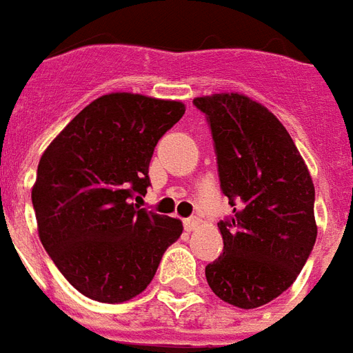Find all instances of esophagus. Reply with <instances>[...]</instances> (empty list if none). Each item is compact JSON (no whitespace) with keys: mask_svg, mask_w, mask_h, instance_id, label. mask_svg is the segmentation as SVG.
I'll return each instance as SVG.
<instances>
[{"mask_svg":"<svg viewBox=\"0 0 353 353\" xmlns=\"http://www.w3.org/2000/svg\"><path fill=\"white\" fill-rule=\"evenodd\" d=\"M200 223H202V221H200L198 216H189V219H185L183 221V226L187 232H192V230H196L198 226H200Z\"/></svg>","mask_w":353,"mask_h":353,"instance_id":"1","label":"esophagus"}]
</instances>
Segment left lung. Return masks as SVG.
Wrapping results in <instances>:
<instances>
[{"mask_svg":"<svg viewBox=\"0 0 353 353\" xmlns=\"http://www.w3.org/2000/svg\"><path fill=\"white\" fill-rule=\"evenodd\" d=\"M215 142L219 179L234 215L221 221L224 249L205 265L210 288L239 309L288 290L314 247V185L284 125L241 93L196 97Z\"/></svg>","mask_w":353,"mask_h":353,"instance_id":"8db88e82","label":"left lung"}]
</instances>
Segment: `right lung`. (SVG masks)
<instances>
[{"label": "right lung", "instance_id": "1", "mask_svg": "<svg viewBox=\"0 0 353 353\" xmlns=\"http://www.w3.org/2000/svg\"><path fill=\"white\" fill-rule=\"evenodd\" d=\"M185 104L108 93L78 114L41 157L31 202L41 243L74 288L101 303L129 301L148 288L179 219L140 210L157 142Z\"/></svg>", "mask_w": 353, "mask_h": 353}]
</instances>
